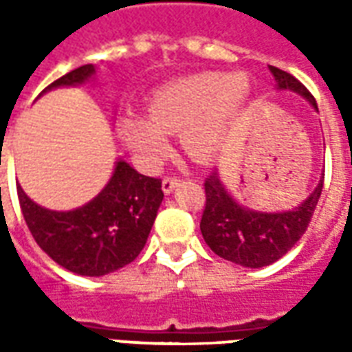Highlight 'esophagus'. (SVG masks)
I'll use <instances>...</instances> for the list:
<instances>
[{"label": "esophagus", "instance_id": "esophagus-1", "mask_svg": "<svg viewBox=\"0 0 352 352\" xmlns=\"http://www.w3.org/2000/svg\"><path fill=\"white\" fill-rule=\"evenodd\" d=\"M177 184H179V179H173V177H166V179L162 181V190H164V194H171V192L175 190Z\"/></svg>", "mask_w": 352, "mask_h": 352}]
</instances>
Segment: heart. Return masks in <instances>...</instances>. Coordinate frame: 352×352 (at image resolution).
<instances>
[{"mask_svg":"<svg viewBox=\"0 0 352 352\" xmlns=\"http://www.w3.org/2000/svg\"><path fill=\"white\" fill-rule=\"evenodd\" d=\"M249 96L251 82L245 75L211 72L171 80L148 100L149 120L126 115L120 133L135 160L148 169L169 151V133H179L183 151L194 160L209 162L228 145Z\"/></svg>","mask_w":352,"mask_h":352,"instance_id":"obj_1","label":"heart"}]
</instances>
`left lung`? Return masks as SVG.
Wrapping results in <instances>:
<instances>
[{
    "label": "left lung",
    "mask_w": 352,
    "mask_h": 352,
    "mask_svg": "<svg viewBox=\"0 0 352 352\" xmlns=\"http://www.w3.org/2000/svg\"><path fill=\"white\" fill-rule=\"evenodd\" d=\"M275 90H288L309 101L318 113L309 90L290 73L270 65ZM324 173L300 206L287 211H258L241 206L221 175L214 171L206 181V211L199 222L201 236L209 249L221 258L243 267H264L283 258L305 234L322 192Z\"/></svg>",
    "instance_id": "8db88e82"
}]
</instances>
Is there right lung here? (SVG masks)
<instances>
[{
  "label": "right lung",
  "mask_w": 352,
  "mask_h": 352,
  "mask_svg": "<svg viewBox=\"0 0 352 352\" xmlns=\"http://www.w3.org/2000/svg\"><path fill=\"white\" fill-rule=\"evenodd\" d=\"M96 77V65L73 69L43 90L80 87ZM20 207L32 236L67 272L101 277L138 258L151 234L164 192L160 179L138 173L118 158L101 192L72 211H54L35 204L16 186Z\"/></svg>",
  "instance_id": "right-lung-1"
}]
</instances>
